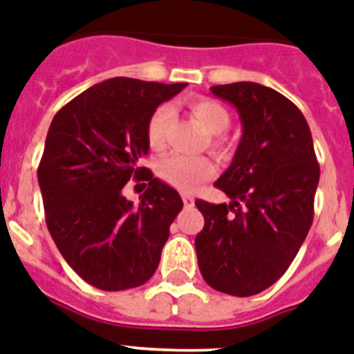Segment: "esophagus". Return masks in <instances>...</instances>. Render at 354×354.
<instances>
[{
    "mask_svg": "<svg viewBox=\"0 0 354 354\" xmlns=\"http://www.w3.org/2000/svg\"><path fill=\"white\" fill-rule=\"evenodd\" d=\"M183 203H184V208H192V206L195 204V198L192 197V195L184 194L183 195Z\"/></svg>",
    "mask_w": 354,
    "mask_h": 354,
    "instance_id": "obj_1",
    "label": "esophagus"
}]
</instances>
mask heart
Instances as JSON below:
<instances>
[{
  "mask_svg": "<svg viewBox=\"0 0 354 354\" xmlns=\"http://www.w3.org/2000/svg\"><path fill=\"white\" fill-rule=\"evenodd\" d=\"M189 110L194 118L201 122V127L208 131V142L212 148L221 150L224 146L223 133L230 124V113L223 104L213 99H195L189 103ZM170 118V108L162 104L151 113L146 124V139L153 150H160L165 145V128ZM157 174L166 184H170L180 192H194L197 186L212 179L215 166L208 157L170 156L159 162Z\"/></svg>",
  "mask_w": 354,
  "mask_h": 354,
  "instance_id": "heart-1",
  "label": "heart"
}]
</instances>
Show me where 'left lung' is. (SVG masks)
<instances>
[{
  "label": "left lung",
  "instance_id": "left-lung-1",
  "mask_svg": "<svg viewBox=\"0 0 354 354\" xmlns=\"http://www.w3.org/2000/svg\"><path fill=\"white\" fill-rule=\"evenodd\" d=\"M212 93L236 108L242 137L215 183L232 203L195 201L204 215L198 270L221 293L251 297L284 275L306 241L320 166L306 118L282 93L250 81Z\"/></svg>",
  "mask_w": 354,
  "mask_h": 354
}]
</instances>
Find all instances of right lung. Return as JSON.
I'll list each match as a JSON object with an SVG mask.
<instances>
[{
  "label": "right lung",
  "instance_id": "obj_1",
  "mask_svg": "<svg viewBox=\"0 0 354 354\" xmlns=\"http://www.w3.org/2000/svg\"><path fill=\"white\" fill-rule=\"evenodd\" d=\"M184 86L106 79L52 119L37 168L46 226L63 259L93 288H137L159 266L183 198L139 160L150 150V115ZM130 178L149 180L139 205L122 195Z\"/></svg>",
  "mask_w": 354,
  "mask_h": 354
}]
</instances>
